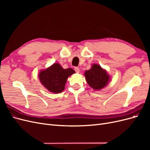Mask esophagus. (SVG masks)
<instances>
[{
  "instance_id": "esophagus-1",
  "label": "esophagus",
  "mask_w": 150,
  "mask_h": 150,
  "mask_svg": "<svg viewBox=\"0 0 150 150\" xmlns=\"http://www.w3.org/2000/svg\"><path fill=\"white\" fill-rule=\"evenodd\" d=\"M74 70H75V71L77 72V73H79V68L78 67H74Z\"/></svg>"
}]
</instances>
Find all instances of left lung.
I'll use <instances>...</instances> for the list:
<instances>
[{
  "mask_svg": "<svg viewBox=\"0 0 150 150\" xmlns=\"http://www.w3.org/2000/svg\"><path fill=\"white\" fill-rule=\"evenodd\" d=\"M84 76L90 87L94 90L103 89L108 84L110 80V76L106 71L96 64H93L89 70L86 71Z\"/></svg>",
  "mask_w": 150,
  "mask_h": 150,
  "instance_id": "obj_1",
  "label": "left lung"
}]
</instances>
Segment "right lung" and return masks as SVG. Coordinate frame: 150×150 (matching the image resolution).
I'll use <instances>...</instances> for the list:
<instances>
[{
  "instance_id": "1",
  "label": "right lung",
  "mask_w": 150,
  "mask_h": 150,
  "mask_svg": "<svg viewBox=\"0 0 150 150\" xmlns=\"http://www.w3.org/2000/svg\"><path fill=\"white\" fill-rule=\"evenodd\" d=\"M74 72L71 68L64 69L59 64L54 63L46 70L40 71L39 78L40 83L49 91L59 93L64 89L68 77Z\"/></svg>"
}]
</instances>
